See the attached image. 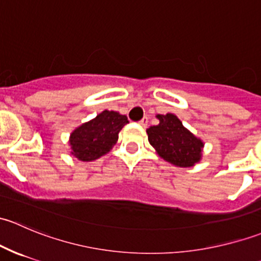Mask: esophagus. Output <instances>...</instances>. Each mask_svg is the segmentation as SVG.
<instances>
[{
  "mask_svg": "<svg viewBox=\"0 0 261 261\" xmlns=\"http://www.w3.org/2000/svg\"><path fill=\"white\" fill-rule=\"evenodd\" d=\"M147 122H149V120H147V117L145 116V117H143L141 118L140 121H139V123H140L141 126H146L147 125Z\"/></svg>",
  "mask_w": 261,
  "mask_h": 261,
  "instance_id": "esophagus-1",
  "label": "esophagus"
}]
</instances>
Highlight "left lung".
<instances>
[{
	"instance_id": "1",
	"label": "left lung",
	"mask_w": 261,
	"mask_h": 261,
	"mask_svg": "<svg viewBox=\"0 0 261 261\" xmlns=\"http://www.w3.org/2000/svg\"><path fill=\"white\" fill-rule=\"evenodd\" d=\"M159 125L146 130L149 143L156 149L160 156L173 165L188 168L201 159L203 143L189 133L177 116L158 115Z\"/></svg>"
}]
</instances>
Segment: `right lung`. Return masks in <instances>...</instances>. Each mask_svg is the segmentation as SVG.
Instances as JSON below:
<instances>
[{"label": "right lung", "instance_id": "add662e5", "mask_svg": "<svg viewBox=\"0 0 261 261\" xmlns=\"http://www.w3.org/2000/svg\"><path fill=\"white\" fill-rule=\"evenodd\" d=\"M127 122L125 115L103 111L73 131L69 141L72 154L82 162L98 159L112 149L118 133Z\"/></svg>", "mask_w": 261, "mask_h": 261}]
</instances>
